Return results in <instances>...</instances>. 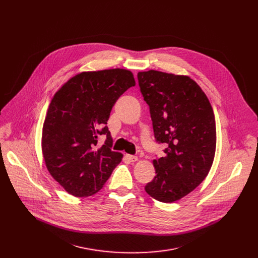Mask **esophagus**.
<instances>
[{
  "label": "esophagus",
  "mask_w": 258,
  "mask_h": 258,
  "mask_svg": "<svg viewBox=\"0 0 258 258\" xmlns=\"http://www.w3.org/2000/svg\"><path fill=\"white\" fill-rule=\"evenodd\" d=\"M125 158H126L128 161H131V162H136V161H138V157H137V156H134V155H128V154H126V155H125Z\"/></svg>",
  "instance_id": "1"
}]
</instances>
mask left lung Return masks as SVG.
Wrapping results in <instances>:
<instances>
[{"label": "left lung", "instance_id": "1", "mask_svg": "<svg viewBox=\"0 0 258 258\" xmlns=\"http://www.w3.org/2000/svg\"><path fill=\"white\" fill-rule=\"evenodd\" d=\"M138 80L156 142L167 145L165 156L153 160L156 175L145 190L160 202L171 203L196 189L211 168L216 147L213 109L187 76L149 70L139 72Z\"/></svg>", "mask_w": 258, "mask_h": 258}]
</instances>
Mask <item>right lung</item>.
I'll use <instances>...</instances> for the list:
<instances>
[{
    "label": "right lung",
    "instance_id": "1",
    "mask_svg": "<svg viewBox=\"0 0 258 258\" xmlns=\"http://www.w3.org/2000/svg\"><path fill=\"white\" fill-rule=\"evenodd\" d=\"M136 85L126 69L82 72L54 95L45 118L42 151L50 174L76 197L100 191L120 163L122 154L111 151L106 126L117 99ZM106 136L98 147L100 135Z\"/></svg>",
    "mask_w": 258,
    "mask_h": 258
}]
</instances>
